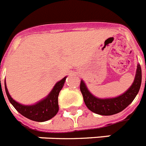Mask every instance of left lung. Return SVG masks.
<instances>
[{
  "instance_id": "8db88e82",
  "label": "left lung",
  "mask_w": 146,
  "mask_h": 146,
  "mask_svg": "<svg viewBox=\"0 0 146 146\" xmlns=\"http://www.w3.org/2000/svg\"><path fill=\"white\" fill-rule=\"evenodd\" d=\"M141 83L142 70L140 65L138 63L132 85L127 91L118 96L106 99L96 97L89 91L83 80H80V89L85 105L91 111L100 115H112L121 112L133 101L139 91Z\"/></svg>"
}]
</instances>
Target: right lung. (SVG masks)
Here are the masks:
<instances>
[{"mask_svg": "<svg viewBox=\"0 0 146 146\" xmlns=\"http://www.w3.org/2000/svg\"><path fill=\"white\" fill-rule=\"evenodd\" d=\"M66 78L67 77H65L64 78L58 81L46 97L34 105L25 106L15 101L8 92L6 81L4 82L5 91L10 103L21 115L32 121L44 122L51 119L58 112V96L59 92L63 87Z\"/></svg>", "mask_w": 146, "mask_h": 146, "instance_id": "obj_1", "label": "right lung"}]
</instances>
